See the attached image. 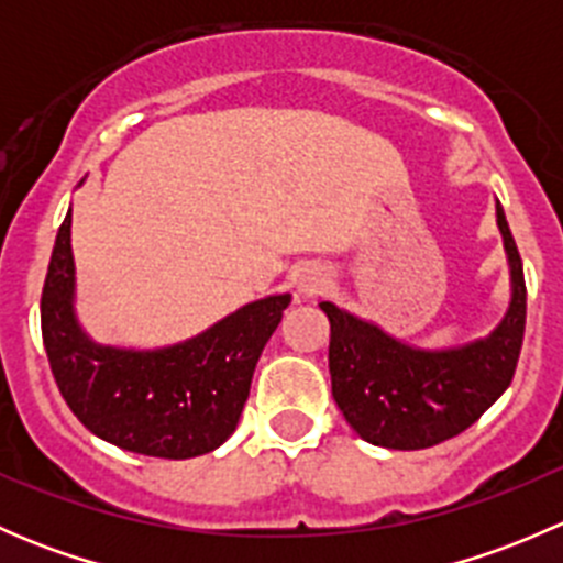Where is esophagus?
<instances>
[{"label": "esophagus", "instance_id": "obj_1", "mask_svg": "<svg viewBox=\"0 0 563 563\" xmlns=\"http://www.w3.org/2000/svg\"><path fill=\"white\" fill-rule=\"evenodd\" d=\"M294 283H297L299 294H305V297H313V294L327 288L329 275H327V269H323V266L308 264V266H302L297 275H294Z\"/></svg>", "mask_w": 563, "mask_h": 563}]
</instances>
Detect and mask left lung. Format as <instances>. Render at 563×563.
<instances>
[{"label":"left lung","instance_id":"8db88e82","mask_svg":"<svg viewBox=\"0 0 563 563\" xmlns=\"http://www.w3.org/2000/svg\"><path fill=\"white\" fill-rule=\"evenodd\" d=\"M496 218L512 275V302L487 338L457 349H413L338 305H318L332 332V397L367 444L428 450L471 428L512 384L526 329V280L501 203Z\"/></svg>","mask_w":563,"mask_h":563}]
</instances>
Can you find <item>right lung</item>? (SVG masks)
<instances>
[{
	"label": "right lung",
	"instance_id": "add662e5",
	"mask_svg": "<svg viewBox=\"0 0 563 563\" xmlns=\"http://www.w3.org/2000/svg\"><path fill=\"white\" fill-rule=\"evenodd\" d=\"M70 223L67 212L40 299L45 354L70 411L98 439L139 455L187 460L218 450L236 430L255 362L291 294L250 302L168 349L100 345L73 310Z\"/></svg>",
	"mask_w": 563,
	"mask_h": 563
}]
</instances>
